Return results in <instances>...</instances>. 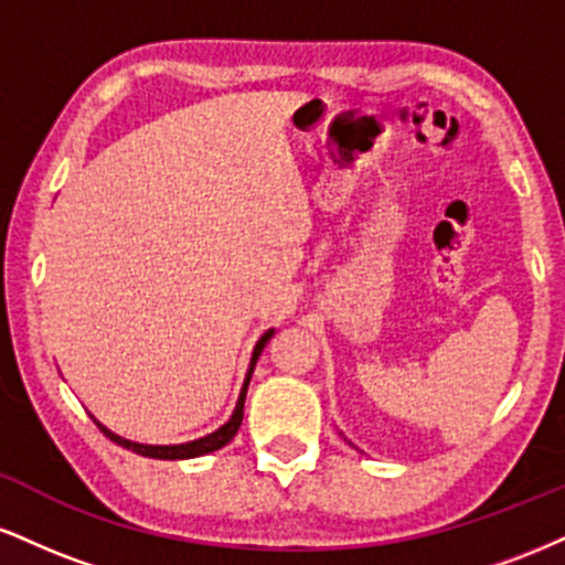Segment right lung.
<instances>
[{
  "label": "right lung",
  "mask_w": 565,
  "mask_h": 565,
  "mask_svg": "<svg viewBox=\"0 0 565 565\" xmlns=\"http://www.w3.org/2000/svg\"><path fill=\"white\" fill-rule=\"evenodd\" d=\"M276 329H268L260 340H257L255 350H252V359H249V369H246V377H244V385H242V393H238V401H236V408H233L231 419L225 425H220L215 433H210V436L204 438H196V440H188V444H170V446H153V444H138V440H127L121 436H116V433L108 430L106 425H100L95 419V425L100 427L103 436L111 438L114 444L125 446V449L140 454V457H151V459H193V457H204V454H212L217 449H223L225 444H231L233 436L238 433V427H242V419H244V398H246V387H249V380H252V372H255V364L257 359H260L263 348L268 345V340L274 337Z\"/></svg>",
  "instance_id": "right-lung-1"
}]
</instances>
